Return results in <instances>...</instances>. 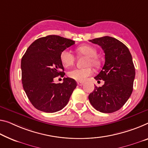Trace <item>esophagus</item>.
<instances>
[{
	"label": "esophagus",
	"instance_id": "esophagus-1",
	"mask_svg": "<svg viewBox=\"0 0 148 148\" xmlns=\"http://www.w3.org/2000/svg\"><path fill=\"white\" fill-rule=\"evenodd\" d=\"M84 84L83 82L82 81H77V85H78L79 86H82Z\"/></svg>",
	"mask_w": 148,
	"mask_h": 148
}]
</instances>
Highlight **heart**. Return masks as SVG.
Listing matches in <instances>:
<instances>
[{"instance_id":"1","label":"heart","mask_w":148,"mask_h":148,"mask_svg":"<svg viewBox=\"0 0 148 148\" xmlns=\"http://www.w3.org/2000/svg\"><path fill=\"white\" fill-rule=\"evenodd\" d=\"M77 51L79 53L88 56L86 61L85 65L90 64L93 65H99V60L97 56V51L96 49L92 46L88 45H83L77 48ZM60 60L63 66L69 67L74 64L75 61V57L72 53L71 51L65 49L60 54ZM93 73V70L90 67H86L84 68H75L69 72V76L74 80L79 81H83L87 79V77L91 75Z\"/></svg>"}]
</instances>
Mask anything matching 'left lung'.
<instances>
[{"label": "left lung", "mask_w": 148, "mask_h": 148, "mask_svg": "<svg viewBox=\"0 0 148 148\" xmlns=\"http://www.w3.org/2000/svg\"><path fill=\"white\" fill-rule=\"evenodd\" d=\"M98 44L105 53L103 69L95 79L104 81L102 87H95L88 95L90 104L103 113L119 110L126 103L133 90L135 67L129 49L114 38L104 36L90 40Z\"/></svg>", "instance_id": "1"}]
</instances>
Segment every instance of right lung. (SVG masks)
<instances>
[{
  "label": "right lung",
  "mask_w": 148,
  "mask_h": 148,
  "mask_svg": "<svg viewBox=\"0 0 148 148\" xmlns=\"http://www.w3.org/2000/svg\"><path fill=\"white\" fill-rule=\"evenodd\" d=\"M74 44L71 40L49 35L35 40L22 57V85L30 103L38 110L56 112L69 102L77 87L76 81L65 77L62 83H55L53 79L65 75L60 54Z\"/></svg>",
  "instance_id": "add662e5"
}]
</instances>
